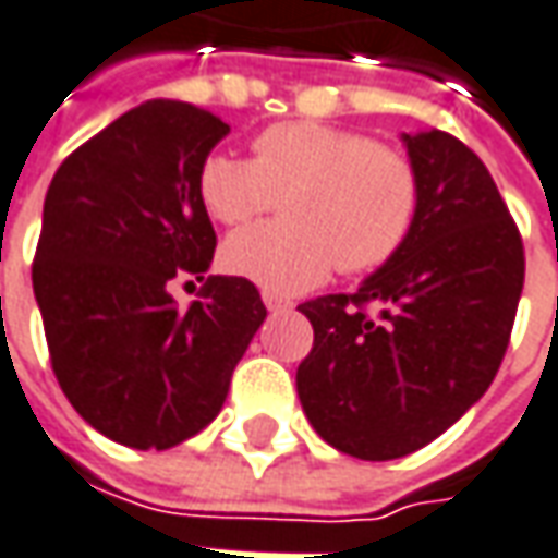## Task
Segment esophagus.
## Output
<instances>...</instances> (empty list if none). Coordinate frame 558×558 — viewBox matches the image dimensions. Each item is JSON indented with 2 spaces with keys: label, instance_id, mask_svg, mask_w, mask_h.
<instances>
[{
  "label": "esophagus",
  "instance_id": "1",
  "mask_svg": "<svg viewBox=\"0 0 558 558\" xmlns=\"http://www.w3.org/2000/svg\"><path fill=\"white\" fill-rule=\"evenodd\" d=\"M262 302H265L268 312H283V308H290V299L278 296V293H268V290L262 293Z\"/></svg>",
  "mask_w": 558,
  "mask_h": 558
}]
</instances>
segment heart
Wrapping results in <instances>:
<instances>
[{
    "label": "heart",
    "instance_id": "1",
    "mask_svg": "<svg viewBox=\"0 0 558 558\" xmlns=\"http://www.w3.org/2000/svg\"><path fill=\"white\" fill-rule=\"evenodd\" d=\"M203 206L246 225L283 201L287 219L231 234L221 265L268 293L293 296L333 268L374 271L411 238L423 184L404 150L337 125L293 120L262 129L253 160L213 154L201 166Z\"/></svg>",
    "mask_w": 558,
    "mask_h": 558
}]
</instances>
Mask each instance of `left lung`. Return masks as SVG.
Listing matches in <instances>:
<instances>
[{
    "instance_id": "8db88e82",
    "label": "left lung",
    "mask_w": 558,
    "mask_h": 558,
    "mask_svg": "<svg viewBox=\"0 0 558 558\" xmlns=\"http://www.w3.org/2000/svg\"><path fill=\"white\" fill-rule=\"evenodd\" d=\"M423 197L411 238L357 293L308 299L296 392L361 460L420 451L488 392L525 283V246L485 163L441 129L404 135Z\"/></svg>"
}]
</instances>
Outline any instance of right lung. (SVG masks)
Listing matches in <instances>:
<instances>
[{
  "label": "right lung",
  "instance_id": "add662e5",
  "mask_svg": "<svg viewBox=\"0 0 558 558\" xmlns=\"http://www.w3.org/2000/svg\"><path fill=\"white\" fill-rule=\"evenodd\" d=\"M225 135L203 107H132L58 166L43 206L33 293L51 371L88 426L138 451L216 420L268 315L243 278H206L187 308L169 293L216 253L197 179Z\"/></svg>",
  "mask_w": 558,
  "mask_h": 558
}]
</instances>
